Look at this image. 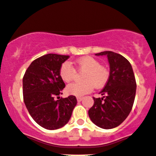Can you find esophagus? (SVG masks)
Returning a JSON list of instances; mask_svg holds the SVG:
<instances>
[{"instance_id": "34e87169", "label": "esophagus", "mask_w": 156, "mask_h": 156, "mask_svg": "<svg viewBox=\"0 0 156 156\" xmlns=\"http://www.w3.org/2000/svg\"><path fill=\"white\" fill-rule=\"evenodd\" d=\"M82 99H83V97H77V101L78 102H81Z\"/></svg>"}]
</instances>
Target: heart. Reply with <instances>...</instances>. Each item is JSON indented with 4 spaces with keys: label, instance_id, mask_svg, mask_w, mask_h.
<instances>
[{
    "label": "heart",
    "instance_id": "obj_1",
    "mask_svg": "<svg viewBox=\"0 0 156 156\" xmlns=\"http://www.w3.org/2000/svg\"><path fill=\"white\" fill-rule=\"evenodd\" d=\"M78 70L85 71L81 75V82H73L66 88V92L75 96H82L92 92L95 86L102 88L107 83L109 72L104 66L92 57H84L76 61ZM60 76L65 82H69L75 78L76 71L69 61H65L60 68Z\"/></svg>",
    "mask_w": 156,
    "mask_h": 156
}]
</instances>
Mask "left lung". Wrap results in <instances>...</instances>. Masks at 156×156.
I'll list each match as a JSON object with an SVG mask.
<instances>
[{"label": "left lung", "mask_w": 156, "mask_h": 156, "mask_svg": "<svg viewBox=\"0 0 156 156\" xmlns=\"http://www.w3.org/2000/svg\"><path fill=\"white\" fill-rule=\"evenodd\" d=\"M109 63V77L100 92L102 98H95L88 116L95 125L112 129L123 123L132 109L136 93V80L131 64L124 57L112 51L101 52Z\"/></svg>", "instance_id": "obj_1"}]
</instances>
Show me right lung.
Masks as SVG:
<instances>
[{"instance_id":"obj_1","label":"right lung","mask_w":156,"mask_h":156,"mask_svg":"<svg viewBox=\"0 0 156 156\" xmlns=\"http://www.w3.org/2000/svg\"><path fill=\"white\" fill-rule=\"evenodd\" d=\"M69 56L49 54L31 63L23 76V99L29 114L47 130L61 128L69 121L77 104L75 95L60 98L65 87L60 68Z\"/></svg>"}]
</instances>
